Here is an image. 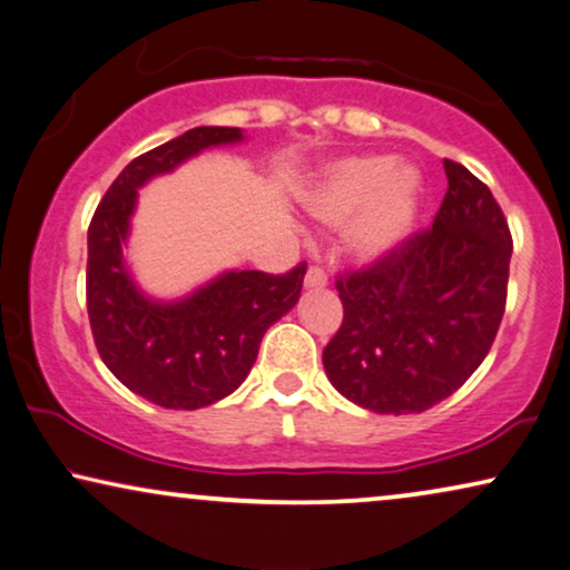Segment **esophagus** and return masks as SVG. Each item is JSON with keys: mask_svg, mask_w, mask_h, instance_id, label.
Wrapping results in <instances>:
<instances>
[{"mask_svg": "<svg viewBox=\"0 0 570 570\" xmlns=\"http://www.w3.org/2000/svg\"><path fill=\"white\" fill-rule=\"evenodd\" d=\"M305 286L307 289H325V286H328V276H325L323 268H315L313 265L305 276Z\"/></svg>", "mask_w": 570, "mask_h": 570, "instance_id": "esophagus-1", "label": "esophagus"}]
</instances>
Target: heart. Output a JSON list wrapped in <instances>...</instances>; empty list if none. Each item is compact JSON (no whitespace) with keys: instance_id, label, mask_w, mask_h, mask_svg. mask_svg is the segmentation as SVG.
<instances>
[{"instance_id":"1","label":"heart","mask_w":570,"mask_h":570,"mask_svg":"<svg viewBox=\"0 0 570 570\" xmlns=\"http://www.w3.org/2000/svg\"><path fill=\"white\" fill-rule=\"evenodd\" d=\"M424 181L412 164L393 156L354 154L325 164L305 189V208L321 224L344 229V247L356 263L391 257L412 237Z\"/></svg>"}]
</instances>
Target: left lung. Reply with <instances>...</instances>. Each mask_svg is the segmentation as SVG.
I'll return each mask as SVG.
<instances>
[{
    "label": "left lung",
    "instance_id": "8db88e82",
    "mask_svg": "<svg viewBox=\"0 0 570 570\" xmlns=\"http://www.w3.org/2000/svg\"><path fill=\"white\" fill-rule=\"evenodd\" d=\"M432 229L336 281L344 323L323 348L333 389L377 414H420L469 381L503 321L513 242L495 197L443 161Z\"/></svg>",
    "mask_w": 570,
    "mask_h": 570
}]
</instances>
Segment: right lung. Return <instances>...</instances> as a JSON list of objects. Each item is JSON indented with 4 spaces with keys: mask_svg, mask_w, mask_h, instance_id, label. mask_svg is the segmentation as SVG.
<instances>
[{
    "mask_svg": "<svg viewBox=\"0 0 570 570\" xmlns=\"http://www.w3.org/2000/svg\"><path fill=\"white\" fill-rule=\"evenodd\" d=\"M245 140L239 127H195L135 158L88 229V317L98 354L132 393L164 409H203L239 389L265 331L297 305L307 263L284 276L224 271L185 297L156 299L125 257L138 189L189 158Z\"/></svg>",
    "mask_w": 570,
    "mask_h": 570,
    "instance_id": "obj_1",
    "label": "right lung"
}]
</instances>
